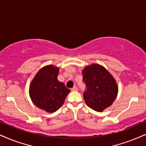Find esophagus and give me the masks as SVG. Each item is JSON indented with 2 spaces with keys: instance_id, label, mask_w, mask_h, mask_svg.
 <instances>
[{
  "instance_id": "34e87169",
  "label": "esophagus",
  "mask_w": 146,
  "mask_h": 146,
  "mask_svg": "<svg viewBox=\"0 0 146 146\" xmlns=\"http://www.w3.org/2000/svg\"><path fill=\"white\" fill-rule=\"evenodd\" d=\"M71 91H78V88H77L76 87H74L73 88H72L71 89Z\"/></svg>"
}]
</instances>
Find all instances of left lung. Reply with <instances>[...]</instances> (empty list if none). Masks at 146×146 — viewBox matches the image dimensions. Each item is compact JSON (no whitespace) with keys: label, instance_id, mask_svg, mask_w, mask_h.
Returning <instances> with one entry per match:
<instances>
[{"label":"left lung","instance_id":"1","mask_svg":"<svg viewBox=\"0 0 146 146\" xmlns=\"http://www.w3.org/2000/svg\"><path fill=\"white\" fill-rule=\"evenodd\" d=\"M82 81L86 85L83 97L87 105L97 111L110 106L118 94L114 78L103 66L93 64L82 70Z\"/></svg>","mask_w":146,"mask_h":146}]
</instances>
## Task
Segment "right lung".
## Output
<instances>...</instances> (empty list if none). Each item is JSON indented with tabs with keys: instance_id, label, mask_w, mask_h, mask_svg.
Here are the masks:
<instances>
[{
	"instance_id": "obj_1",
	"label": "right lung",
	"mask_w": 146,
	"mask_h": 146,
	"mask_svg": "<svg viewBox=\"0 0 146 146\" xmlns=\"http://www.w3.org/2000/svg\"><path fill=\"white\" fill-rule=\"evenodd\" d=\"M59 68L47 66L38 72L30 87V96L34 104L47 112L57 111L64 104L70 90L58 81Z\"/></svg>"
}]
</instances>
